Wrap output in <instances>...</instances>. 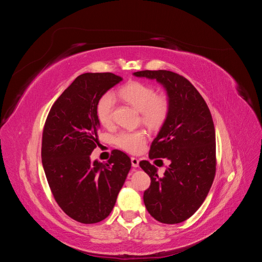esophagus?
Instances as JSON below:
<instances>
[{"instance_id":"esophagus-1","label":"esophagus","mask_w":262,"mask_h":262,"mask_svg":"<svg viewBox=\"0 0 262 262\" xmlns=\"http://www.w3.org/2000/svg\"><path fill=\"white\" fill-rule=\"evenodd\" d=\"M139 160L137 157H131V164H132V167H134V168H137V167H139Z\"/></svg>"}]
</instances>
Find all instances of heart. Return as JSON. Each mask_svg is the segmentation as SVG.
I'll return each mask as SVG.
<instances>
[{"label":"heart","mask_w":262,"mask_h":262,"mask_svg":"<svg viewBox=\"0 0 262 262\" xmlns=\"http://www.w3.org/2000/svg\"><path fill=\"white\" fill-rule=\"evenodd\" d=\"M119 97L141 112L142 120L147 125L160 126L169 112V99L166 95H156L154 87L142 82H130L118 92ZM115 96L112 93L102 95L98 100L96 114L104 126L113 124ZM116 144L130 153H138L144 147L146 134L144 131H122L115 139Z\"/></svg>","instance_id":"obj_1"}]
</instances>
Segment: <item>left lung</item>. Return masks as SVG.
Segmentation results:
<instances>
[{
  "mask_svg": "<svg viewBox=\"0 0 262 262\" xmlns=\"http://www.w3.org/2000/svg\"><path fill=\"white\" fill-rule=\"evenodd\" d=\"M133 75L156 80L169 99L168 115L148 157L166 158L170 164L158 176L154 165L140 162L150 178L143 195L145 208L161 223H181L201 207L215 176V129L210 109L195 87L171 71L145 70Z\"/></svg>",
  "mask_w": 262,
  "mask_h": 262,
  "instance_id": "obj_1",
  "label": "left lung"
}]
</instances>
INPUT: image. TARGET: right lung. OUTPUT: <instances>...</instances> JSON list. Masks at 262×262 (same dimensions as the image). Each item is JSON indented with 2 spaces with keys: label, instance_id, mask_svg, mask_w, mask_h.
Wrapping results in <instances>:
<instances>
[{
  "label": "right lung",
  "instance_id": "obj_1",
  "mask_svg": "<svg viewBox=\"0 0 262 262\" xmlns=\"http://www.w3.org/2000/svg\"><path fill=\"white\" fill-rule=\"evenodd\" d=\"M122 81L113 73H84L51 107L42 132V166L51 192L67 215L83 224L113 211L131 168L125 153L114 149L107 163L91 162L98 145V100Z\"/></svg>",
  "mask_w": 262,
  "mask_h": 262
}]
</instances>
